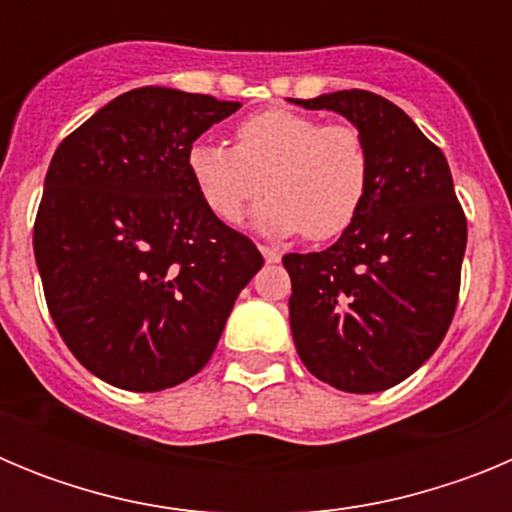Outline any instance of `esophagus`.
<instances>
[{"label": "esophagus", "mask_w": 512, "mask_h": 512, "mask_svg": "<svg viewBox=\"0 0 512 512\" xmlns=\"http://www.w3.org/2000/svg\"><path fill=\"white\" fill-rule=\"evenodd\" d=\"M261 256L266 259V264H279L282 261V253L277 251V248H271V246H259Z\"/></svg>", "instance_id": "34e87169"}]
</instances>
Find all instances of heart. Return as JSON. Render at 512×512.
Wrapping results in <instances>:
<instances>
[{"instance_id":"b5f03b06","label":"heart","mask_w":512,"mask_h":512,"mask_svg":"<svg viewBox=\"0 0 512 512\" xmlns=\"http://www.w3.org/2000/svg\"><path fill=\"white\" fill-rule=\"evenodd\" d=\"M187 174L207 210L241 223L259 200L256 225L269 235L328 241L351 228L369 192V151L348 122L323 125L305 112L271 107L235 125V146L200 138L187 148Z\"/></svg>"}]
</instances>
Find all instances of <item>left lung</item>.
Returning <instances> with one entry per match:
<instances>
[{"instance_id": "obj_1", "label": "left lung", "mask_w": 512, "mask_h": 512, "mask_svg": "<svg viewBox=\"0 0 512 512\" xmlns=\"http://www.w3.org/2000/svg\"><path fill=\"white\" fill-rule=\"evenodd\" d=\"M354 122L369 192L320 253H287L289 325L307 372L343 392L390 390L441 346L467 248V217L441 148L390 99L364 89L292 99Z\"/></svg>"}]
</instances>
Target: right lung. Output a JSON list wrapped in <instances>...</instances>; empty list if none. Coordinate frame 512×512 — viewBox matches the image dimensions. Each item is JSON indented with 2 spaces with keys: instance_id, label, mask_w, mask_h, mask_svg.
Returning <instances> with one entry per match:
<instances>
[{
  "instance_id": "add662e5",
  "label": "right lung",
  "mask_w": 512,
  "mask_h": 512,
  "mask_svg": "<svg viewBox=\"0 0 512 512\" xmlns=\"http://www.w3.org/2000/svg\"><path fill=\"white\" fill-rule=\"evenodd\" d=\"M238 107L140 87L53 153L33 230L45 302L81 366L120 390L158 392L200 372L264 266L187 174V148Z\"/></svg>"
}]
</instances>
